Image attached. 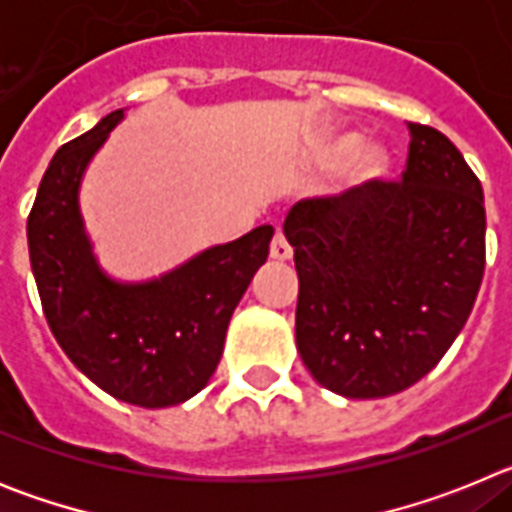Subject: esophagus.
<instances>
[{"mask_svg": "<svg viewBox=\"0 0 512 512\" xmlns=\"http://www.w3.org/2000/svg\"><path fill=\"white\" fill-rule=\"evenodd\" d=\"M269 256L274 261H289V259H292V248H289V243H287V238H284V233H277V235H274V238H271Z\"/></svg>", "mask_w": 512, "mask_h": 512, "instance_id": "obj_1", "label": "esophagus"}]
</instances>
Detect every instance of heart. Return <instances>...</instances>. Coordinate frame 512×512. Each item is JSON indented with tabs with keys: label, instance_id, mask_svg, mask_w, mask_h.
<instances>
[{
	"label": "heart",
	"instance_id": "b5f03b06",
	"mask_svg": "<svg viewBox=\"0 0 512 512\" xmlns=\"http://www.w3.org/2000/svg\"><path fill=\"white\" fill-rule=\"evenodd\" d=\"M356 147H359V135L356 133L328 135L318 148V161H323V164H338V161L348 158ZM390 166V151L382 143H364L360 151L351 157V164H348V184L354 189L374 187V184H379L384 176L390 174Z\"/></svg>",
	"mask_w": 512,
	"mask_h": 512
}]
</instances>
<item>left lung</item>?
Returning <instances> with one entry per match:
<instances>
[{"instance_id": "obj_1", "label": "left lung", "mask_w": 512, "mask_h": 512, "mask_svg": "<svg viewBox=\"0 0 512 512\" xmlns=\"http://www.w3.org/2000/svg\"><path fill=\"white\" fill-rule=\"evenodd\" d=\"M402 182L302 200L284 235L312 379L351 400L413 387L459 336L485 274V194L459 148L408 122Z\"/></svg>"}]
</instances>
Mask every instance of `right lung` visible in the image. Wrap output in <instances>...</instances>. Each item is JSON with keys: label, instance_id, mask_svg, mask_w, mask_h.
<instances>
[{"label": "right lung", "instance_id": "obj_1", "mask_svg": "<svg viewBox=\"0 0 512 512\" xmlns=\"http://www.w3.org/2000/svg\"><path fill=\"white\" fill-rule=\"evenodd\" d=\"M122 117L110 112L51 158L27 217L30 266L45 320L76 369L115 400L171 408L215 374L230 315L269 256L274 228L205 248L156 279H112L84 230L79 189Z\"/></svg>", "mask_w": 512, "mask_h": 512}]
</instances>
